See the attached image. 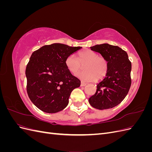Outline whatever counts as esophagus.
<instances>
[{"label": "esophagus", "mask_w": 152, "mask_h": 152, "mask_svg": "<svg viewBox=\"0 0 152 152\" xmlns=\"http://www.w3.org/2000/svg\"><path fill=\"white\" fill-rule=\"evenodd\" d=\"M86 84H87V83H86V82H84L82 81L81 83H80V86L83 87V86H85Z\"/></svg>", "instance_id": "obj_1"}]
</instances>
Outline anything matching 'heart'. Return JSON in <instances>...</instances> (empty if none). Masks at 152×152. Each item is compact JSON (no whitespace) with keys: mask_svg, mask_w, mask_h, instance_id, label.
<instances>
[{"mask_svg":"<svg viewBox=\"0 0 152 152\" xmlns=\"http://www.w3.org/2000/svg\"><path fill=\"white\" fill-rule=\"evenodd\" d=\"M65 65L68 70L74 74L82 69L84 66L85 70L77 73L76 76L85 81L102 79L108 71L107 59L90 49L80 52L78 54V59L73 54L68 56L65 60Z\"/></svg>","mask_w":152,"mask_h":152,"instance_id":"1","label":"heart"}]
</instances>
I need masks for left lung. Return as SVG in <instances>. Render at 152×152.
Listing matches in <instances>:
<instances>
[{
	"label": "left lung",
	"mask_w": 152,
	"mask_h": 152,
	"mask_svg": "<svg viewBox=\"0 0 152 152\" xmlns=\"http://www.w3.org/2000/svg\"><path fill=\"white\" fill-rule=\"evenodd\" d=\"M107 59L108 71L97 85L96 93L89 99L92 107L99 110L112 108L126 98L131 85V62L127 53L116 45L103 44L91 47Z\"/></svg>",
	"instance_id": "obj_1"
}]
</instances>
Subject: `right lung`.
I'll return each instance as SVG.
<instances>
[{
	"label": "right lung",
	"instance_id": "add662e5",
	"mask_svg": "<svg viewBox=\"0 0 152 152\" xmlns=\"http://www.w3.org/2000/svg\"><path fill=\"white\" fill-rule=\"evenodd\" d=\"M82 48L55 43L32 53L26 68V91L37 107L46 113L61 111L72 91L80 86L65 65L66 58Z\"/></svg>",
	"mask_w": 152,
	"mask_h": 152
}]
</instances>
